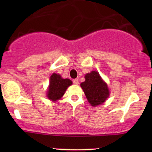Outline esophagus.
<instances>
[{"label":"esophagus","instance_id":"obj_1","mask_svg":"<svg viewBox=\"0 0 152 152\" xmlns=\"http://www.w3.org/2000/svg\"><path fill=\"white\" fill-rule=\"evenodd\" d=\"M73 83L76 85L78 84V79H77V78H75V79L73 80Z\"/></svg>","mask_w":152,"mask_h":152}]
</instances>
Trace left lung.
Returning <instances> with one entry per match:
<instances>
[{"mask_svg":"<svg viewBox=\"0 0 152 152\" xmlns=\"http://www.w3.org/2000/svg\"><path fill=\"white\" fill-rule=\"evenodd\" d=\"M88 102L91 106L102 104L109 97V91L106 83L97 71H91L85 76V81L81 83Z\"/></svg>","mask_w":152,"mask_h":152,"instance_id":"obj_1","label":"left lung"}]
</instances>
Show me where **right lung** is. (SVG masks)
Segmentation results:
<instances>
[{
    "label": "right lung",
    "instance_id": "obj_1",
    "mask_svg": "<svg viewBox=\"0 0 152 152\" xmlns=\"http://www.w3.org/2000/svg\"><path fill=\"white\" fill-rule=\"evenodd\" d=\"M71 84L72 81L70 79H64L60 75L53 74L50 78V85L47 91V96L50 100H58L63 96L66 88Z\"/></svg>",
    "mask_w": 152,
    "mask_h": 152
}]
</instances>
